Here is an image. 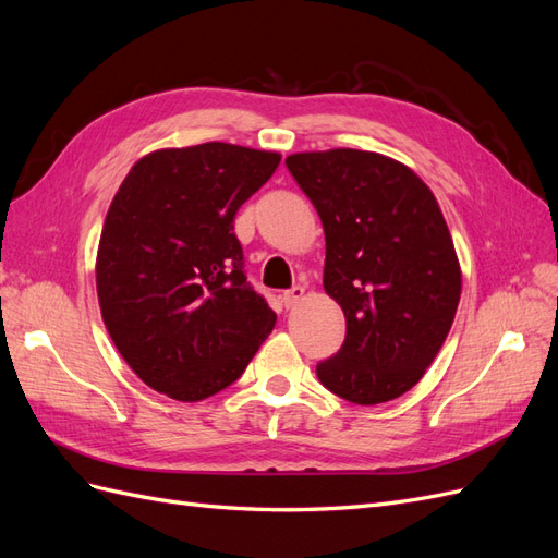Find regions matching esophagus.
Segmentation results:
<instances>
[{
	"label": "esophagus",
	"mask_w": 558,
	"mask_h": 558,
	"mask_svg": "<svg viewBox=\"0 0 558 558\" xmlns=\"http://www.w3.org/2000/svg\"><path fill=\"white\" fill-rule=\"evenodd\" d=\"M302 298H305V289H302V286H293V289L281 293V302L286 305V310L295 307Z\"/></svg>",
	"instance_id": "34e87169"
}]
</instances>
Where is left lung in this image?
Wrapping results in <instances>:
<instances>
[{
    "mask_svg": "<svg viewBox=\"0 0 558 558\" xmlns=\"http://www.w3.org/2000/svg\"><path fill=\"white\" fill-rule=\"evenodd\" d=\"M286 167L326 232L324 289L342 307V349L316 365L328 391L388 402L424 377L461 300L445 216L410 167L373 150L295 154Z\"/></svg>",
    "mask_w": 558,
    "mask_h": 558,
    "instance_id": "8db88e82",
    "label": "left lung"
}]
</instances>
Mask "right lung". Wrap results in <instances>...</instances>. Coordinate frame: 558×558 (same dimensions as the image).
Instances as JSON below:
<instances>
[{
    "label": "right lung",
    "instance_id": "obj_1",
    "mask_svg": "<svg viewBox=\"0 0 558 558\" xmlns=\"http://www.w3.org/2000/svg\"><path fill=\"white\" fill-rule=\"evenodd\" d=\"M281 156L223 142L144 156L118 189L97 251V298L116 349L181 402L238 381L277 314L244 272L234 214Z\"/></svg>",
    "mask_w": 558,
    "mask_h": 558
}]
</instances>
